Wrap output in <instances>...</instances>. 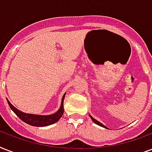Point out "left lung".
Masks as SVG:
<instances>
[{
	"label": "left lung",
	"mask_w": 152,
	"mask_h": 152,
	"mask_svg": "<svg viewBox=\"0 0 152 152\" xmlns=\"http://www.w3.org/2000/svg\"><path fill=\"white\" fill-rule=\"evenodd\" d=\"M89 116H90V118H91V120H92L93 121H94V122H95V124H96V125H99V126H101V127H103V128H106V129H108V128H106V126H105V125H102V124L101 122H99V121H98L97 120H95V118H93L92 116H91V115H90V114H89Z\"/></svg>",
	"instance_id": "obj_1"
}]
</instances>
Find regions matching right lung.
Segmentation results:
<instances>
[{
	"mask_svg": "<svg viewBox=\"0 0 152 152\" xmlns=\"http://www.w3.org/2000/svg\"><path fill=\"white\" fill-rule=\"evenodd\" d=\"M65 94L63 95L61 99V104L60 106L59 110L56 113L50 114V115H36V114H30V113H23L22 111L16 109L12 104L8 100V103L12 109V110L17 115V117L21 119L23 121L27 123L28 125L32 126H37V127H42V126H47V125H52L53 123L57 122V121L62 117L64 113V99Z\"/></svg>",
	"mask_w": 152,
	"mask_h": 152,
	"instance_id": "1",
	"label": "right lung"
}]
</instances>
